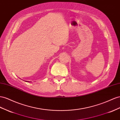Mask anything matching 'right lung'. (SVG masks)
<instances>
[{"label": "right lung", "mask_w": 120, "mask_h": 120, "mask_svg": "<svg viewBox=\"0 0 120 120\" xmlns=\"http://www.w3.org/2000/svg\"><path fill=\"white\" fill-rule=\"evenodd\" d=\"M26 82H30V81H26Z\"/></svg>", "instance_id": "right-lung-1"}]
</instances>
